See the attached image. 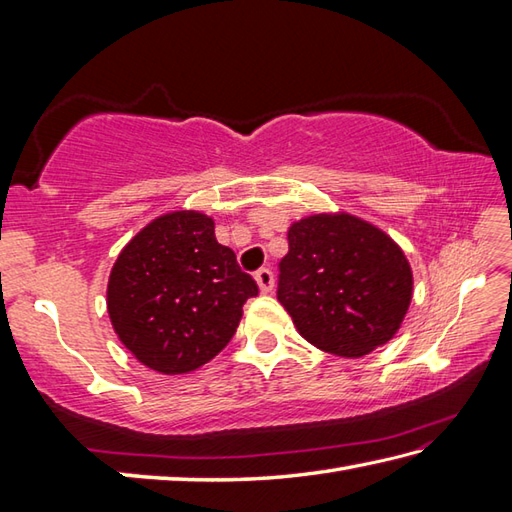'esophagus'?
<instances>
[{"label": "esophagus", "mask_w": 512, "mask_h": 512, "mask_svg": "<svg viewBox=\"0 0 512 512\" xmlns=\"http://www.w3.org/2000/svg\"><path fill=\"white\" fill-rule=\"evenodd\" d=\"M255 281H257V286L262 292H270L275 288V275H273V270H270V268H259L255 273Z\"/></svg>", "instance_id": "1"}]
</instances>
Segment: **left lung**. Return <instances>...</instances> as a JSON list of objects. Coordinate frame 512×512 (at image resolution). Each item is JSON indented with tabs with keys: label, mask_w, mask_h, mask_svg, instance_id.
<instances>
[{
	"label": "left lung",
	"mask_w": 512,
	"mask_h": 512,
	"mask_svg": "<svg viewBox=\"0 0 512 512\" xmlns=\"http://www.w3.org/2000/svg\"><path fill=\"white\" fill-rule=\"evenodd\" d=\"M411 290L405 253L361 217L319 213L290 226L277 299L319 350L358 358L385 345L405 319Z\"/></svg>",
	"instance_id": "left-lung-1"
}]
</instances>
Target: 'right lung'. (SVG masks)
Listing matches in <instances>:
<instances>
[{
  "mask_svg": "<svg viewBox=\"0 0 512 512\" xmlns=\"http://www.w3.org/2000/svg\"><path fill=\"white\" fill-rule=\"evenodd\" d=\"M259 292L198 211L156 217L112 268L107 312L118 339L160 374H189L220 354Z\"/></svg>",
  "mask_w": 512,
  "mask_h": 512,
  "instance_id": "right-lung-1",
  "label": "right lung"
}]
</instances>
